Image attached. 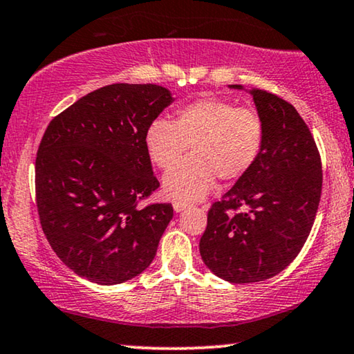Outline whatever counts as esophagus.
I'll return each mask as SVG.
<instances>
[{
	"label": "esophagus",
	"mask_w": 354,
	"mask_h": 354,
	"mask_svg": "<svg viewBox=\"0 0 354 354\" xmlns=\"http://www.w3.org/2000/svg\"><path fill=\"white\" fill-rule=\"evenodd\" d=\"M189 207L187 202H183V200H173V209L176 211V213H181L183 209H186Z\"/></svg>",
	"instance_id": "1"
}]
</instances>
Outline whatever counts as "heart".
I'll return each instance as SVG.
<instances>
[{
  "label": "heart",
  "instance_id": "obj_1",
  "mask_svg": "<svg viewBox=\"0 0 354 354\" xmlns=\"http://www.w3.org/2000/svg\"><path fill=\"white\" fill-rule=\"evenodd\" d=\"M263 145V124L256 111L229 100L203 98L181 108L176 120L157 118L145 133L151 162L169 168L188 146L193 156L163 176L170 197L198 200L214 187L216 178L236 181L250 173Z\"/></svg>",
  "mask_w": 354,
  "mask_h": 354
}]
</instances>
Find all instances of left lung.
Masks as SVG:
<instances>
[{"label": "left lung", "mask_w": 354, "mask_h": 354, "mask_svg": "<svg viewBox=\"0 0 354 354\" xmlns=\"http://www.w3.org/2000/svg\"><path fill=\"white\" fill-rule=\"evenodd\" d=\"M250 93L263 124L261 156L221 202L211 205L200 239L205 266L229 283L263 281L297 257L323 187L318 147L295 108L270 92ZM239 207L245 211L228 213Z\"/></svg>", "instance_id": "1"}]
</instances>
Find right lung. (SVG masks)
Masks as SVG:
<instances>
[{"label": "right lung", "mask_w": 354, "mask_h": 354, "mask_svg": "<svg viewBox=\"0 0 354 354\" xmlns=\"http://www.w3.org/2000/svg\"><path fill=\"white\" fill-rule=\"evenodd\" d=\"M173 97L156 84H111L50 120L35 165L46 239L76 275L119 284L154 259L170 203L140 207L160 186L145 133Z\"/></svg>", "instance_id": "1"}]
</instances>
